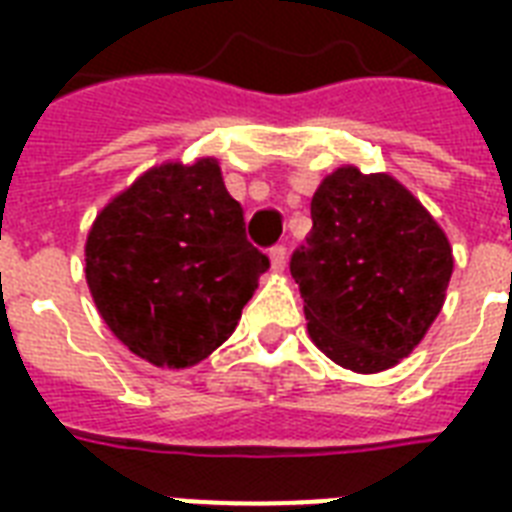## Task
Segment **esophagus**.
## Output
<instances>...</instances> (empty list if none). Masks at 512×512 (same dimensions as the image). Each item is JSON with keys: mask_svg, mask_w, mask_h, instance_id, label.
Listing matches in <instances>:
<instances>
[{"mask_svg": "<svg viewBox=\"0 0 512 512\" xmlns=\"http://www.w3.org/2000/svg\"><path fill=\"white\" fill-rule=\"evenodd\" d=\"M284 265H287V247L276 244V247H271V268L273 271H284Z\"/></svg>", "mask_w": 512, "mask_h": 512, "instance_id": "34e87169", "label": "esophagus"}]
</instances>
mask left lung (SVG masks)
I'll return each mask as SVG.
<instances>
[{
    "label": "left lung",
    "mask_w": 512,
    "mask_h": 512,
    "mask_svg": "<svg viewBox=\"0 0 512 512\" xmlns=\"http://www.w3.org/2000/svg\"><path fill=\"white\" fill-rule=\"evenodd\" d=\"M311 220L289 260L308 332L345 369L382 372L412 353L441 311L452 247L404 185L356 167L319 185Z\"/></svg>",
    "instance_id": "1"
}]
</instances>
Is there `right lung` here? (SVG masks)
I'll return each mask as SVG.
<instances>
[{
    "mask_svg": "<svg viewBox=\"0 0 512 512\" xmlns=\"http://www.w3.org/2000/svg\"><path fill=\"white\" fill-rule=\"evenodd\" d=\"M84 252L108 329L135 356L170 369L220 348L271 268L249 244L244 209L215 159L140 175L100 212Z\"/></svg>",
    "mask_w": 512,
    "mask_h": 512,
    "instance_id": "add662e5",
    "label": "right lung"
}]
</instances>
